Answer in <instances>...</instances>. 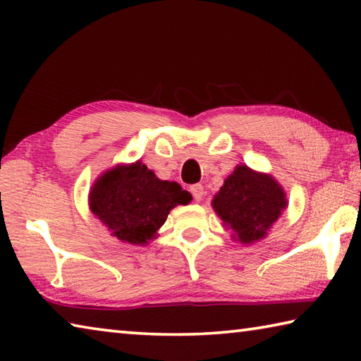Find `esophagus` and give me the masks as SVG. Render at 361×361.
Masks as SVG:
<instances>
[{"label": "esophagus", "mask_w": 361, "mask_h": 361, "mask_svg": "<svg viewBox=\"0 0 361 361\" xmlns=\"http://www.w3.org/2000/svg\"><path fill=\"white\" fill-rule=\"evenodd\" d=\"M189 191H191L195 202L202 200V197H204V186L202 185H192L191 188H189Z\"/></svg>", "instance_id": "obj_1"}]
</instances>
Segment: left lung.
Wrapping results in <instances>:
<instances>
[{"instance_id": "left-lung-1", "label": "left lung", "mask_w": 361, "mask_h": 361, "mask_svg": "<svg viewBox=\"0 0 361 361\" xmlns=\"http://www.w3.org/2000/svg\"><path fill=\"white\" fill-rule=\"evenodd\" d=\"M283 188L271 175L237 166L212 200L213 210L242 243L264 239L286 209Z\"/></svg>"}]
</instances>
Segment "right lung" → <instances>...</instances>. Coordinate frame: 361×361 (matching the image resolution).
<instances>
[{"instance_id":"add662e5","label":"right lung","mask_w":361,"mask_h":361,"mask_svg":"<svg viewBox=\"0 0 361 361\" xmlns=\"http://www.w3.org/2000/svg\"><path fill=\"white\" fill-rule=\"evenodd\" d=\"M175 181L159 180L142 162L116 166L97 178L89 194L90 212L122 242L145 245L154 239L170 210L191 202Z\"/></svg>"}]
</instances>
